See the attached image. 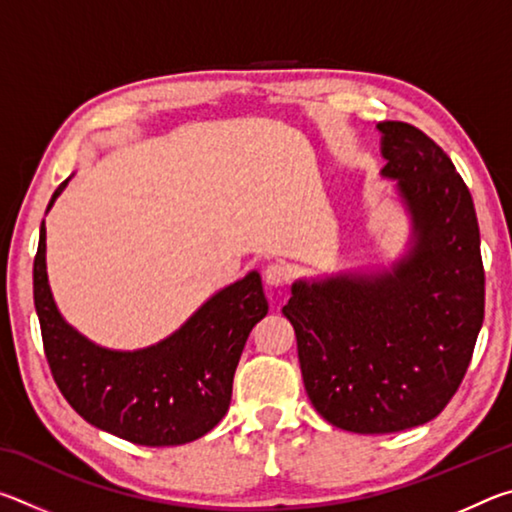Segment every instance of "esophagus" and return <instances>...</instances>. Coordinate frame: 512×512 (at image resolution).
<instances>
[{
    "label": "esophagus",
    "instance_id": "obj_1",
    "mask_svg": "<svg viewBox=\"0 0 512 512\" xmlns=\"http://www.w3.org/2000/svg\"><path fill=\"white\" fill-rule=\"evenodd\" d=\"M264 280H266V284H271V287H284V284L291 280L289 264H284V262L268 264L264 271Z\"/></svg>",
    "mask_w": 512,
    "mask_h": 512
}]
</instances>
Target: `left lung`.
Listing matches in <instances>:
<instances>
[{
    "mask_svg": "<svg viewBox=\"0 0 512 512\" xmlns=\"http://www.w3.org/2000/svg\"><path fill=\"white\" fill-rule=\"evenodd\" d=\"M381 176L413 221L391 271L298 280L282 314L296 329L314 409L352 433L436 418L461 386L483 325L485 273L470 189L447 153L404 121H381Z\"/></svg>",
    "mask_w": 512,
    "mask_h": 512,
    "instance_id": "1",
    "label": "left lung"
}]
</instances>
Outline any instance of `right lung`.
Instances as JSON below:
<instances>
[{
	"label": "right lung",
	"instance_id": "obj_1",
	"mask_svg": "<svg viewBox=\"0 0 512 512\" xmlns=\"http://www.w3.org/2000/svg\"><path fill=\"white\" fill-rule=\"evenodd\" d=\"M60 183L47 210L63 192ZM47 230L33 259L45 357L69 406L97 429L146 447L185 445L228 413L246 339L268 314L257 271L212 296L169 339L135 352L99 348L65 323L47 280Z\"/></svg>",
	"mask_w": 512,
	"mask_h": 512
}]
</instances>
